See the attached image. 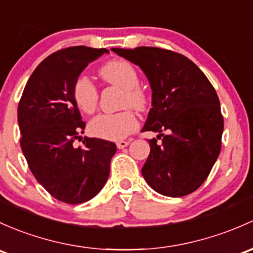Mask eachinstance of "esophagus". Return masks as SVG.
<instances>
[{
  "label": "esophagus",
  "mask_w": 253,
  "mask_h": 253,
  "mask_svg": "<svg viewBox=\"0 0 253 253\" xmlns=\"http://www.w3.org/2000/svg\"><path fill=\"white\" fill-rule=\"evenodd\" d=\"M128 144H129V140H119V142H116V147L119 149L126 148Z\"/></svg>",
  "instance_id": "esophagus-1"
}]
</instances>
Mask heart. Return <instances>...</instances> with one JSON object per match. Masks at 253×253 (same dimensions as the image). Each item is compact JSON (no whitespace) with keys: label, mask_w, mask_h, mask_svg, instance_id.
<instances>
[{"label":"heart","mask_w":253,"mask_h":253,"mask_svg":"<svg viewBox=\"0 0 253 253\" xmlns=\"http://www.w3.org/2000/svg\"><path fill=\"white\" fill-rule=\"evenodd\" d=\"M99 76L106 84L125 89V105H132L138 110H144L148 105V97L138 87L139 75L131 63L124 59H115L105 63L99 69ZM73 98L81 111L92 114L98 105L97 87L87 76H79L73 86ZM138 126L135 114L131 109L116 114H102L89 122V131L102 139H124Z\"/></svg>","instance_id":"1"}]
</instances>
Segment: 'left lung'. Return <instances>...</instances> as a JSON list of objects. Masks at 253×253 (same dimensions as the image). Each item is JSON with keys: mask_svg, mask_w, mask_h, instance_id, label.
Here are the masks:
<instances>
[{"mask_svg": "<svg viewBox=\"0 0 253 253\" xmlns=\"http://www.w3.org/2000/svg\"><path fill=\"white\" fill-rule=\"evenodd\" d=\"M111 50L139 66L153 91V108L142 131L158 132L162 143L149 139L143 177L165 196L193 193L209 177L222 145L224 122L213 86L179 53L158 47Z\"/></svg>", "mask_w": 253, "mask_h": 253, "instance_id": "obj_1", "label": "left lung"}]
</instances>
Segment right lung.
<instances>
[{
  "label": "right lung",
  "instance_id": "right-lung-1",
  "mask_svg": "<svg viewBox=\"0 0 253 253\" xmlns=\"http://www.w3.org/2000/svg\"><path fill=\"white\" fill-rule=\"evenodd\" d=\"M105 48L76 46L48 55L31 74L18 105L20 147L37 182L53 198L78 205L94 198L108 180L115 143L84 137L86 122L73 98L75 80Z\"/></svg>",
  "mask_w": 253,
  "mask_h": 253
}]
</instances>
